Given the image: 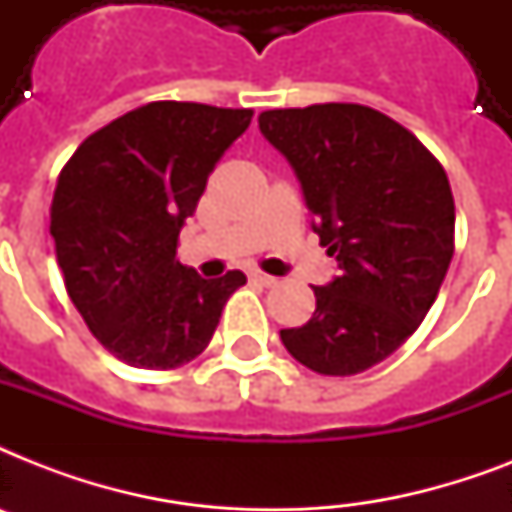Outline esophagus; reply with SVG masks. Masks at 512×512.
<instances>
[{"mask_svg": "<svg viewBox=\"0 0 512 512\" xmlns=\"http://www.w3.org/2000/svg\"><path fill=\"white\" fill-rule=\"evenodd\" d=\"M249 281H255V284H263V287H276L279 279L276 276H268L263 271H249Z\"/></svg>", "mask_w": 512, "mask_h": 512, "instance_id": "34e87169", "label": "esophagus"}]
</instances>
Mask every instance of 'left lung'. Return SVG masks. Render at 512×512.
<instances>
[{
  "label": "left lung",
  "instance_id": "left-lung-1",
  "mask_svg": "<svg viewBox=\"0 0 512 512\" xmlns=\"http://www.w3.org/2000/svg\"><path fill=\"white\" fill-rule=\"evenodd\" d=\"M292 164L340 276L313 287L308 324L281 329L303 366L350 377L380 364L420 327L454 255V196L438 159L369 106L319 103L260 114Z\"/></svg>",
  "mask_w": 512,
  "mask_h": 512
}]
</instances>
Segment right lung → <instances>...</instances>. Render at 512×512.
<instances>
[{
  "instance_id": "add662e5",
  "label": "right lung",
  "mask_w": 512,
  "mask_h": 512,
  "mask_svg": "<svg viewBox=\"0 0 512 512\" xmlns=\"http://www.w3.org/2000/svg\"><path fill=\"white\" fill-rule=\"evenodd\" d=\"M249 122V108L156 100L92 132L60 172L50 233L68 297L124 364H188L247 284L241 271L201 279L177 260V236Z\"/></svg>"
}]
</instances>
